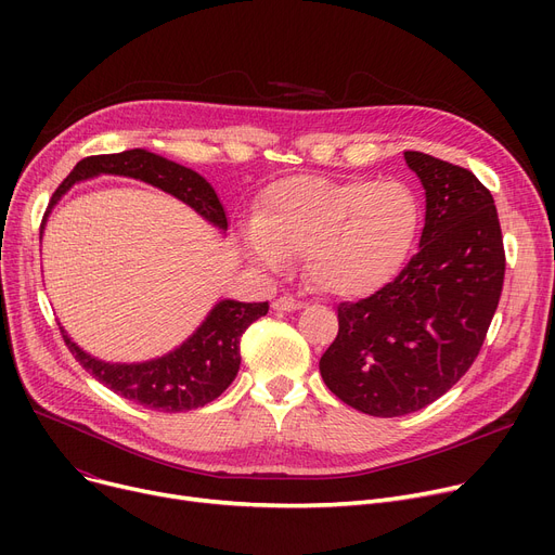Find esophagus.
I'll use <instances>...</instances> for the list:
<instances>
[{"label": "esophagus", "mask_w": 555, "mask_h": 555, "mask_svg": "<svg viewBox=\"0 0 555 555\" xmlns=\"http://www.w3.org/2000/svg\"><path fill=\"white\" fill-rule=\"evenodd\" d=\"M272 308L279 310V312H293V310H301V308H304V301H297V299H293V297H281V299H276V301L272 304Z\"/></svg>", "instance_id": "esophagus-1"}]
</instances>
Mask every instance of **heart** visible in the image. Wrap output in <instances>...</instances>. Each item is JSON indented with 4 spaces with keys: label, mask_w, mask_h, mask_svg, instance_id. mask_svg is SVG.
Segmentation results:
<instances>
[{
    "label": "heart",
    "mask_w": 555,
    "mask_h": 555,
    "mask_svg": "<svg viewBox=\"0 0 555 555\" xmlns=\"http://www.w3.org/2000/svg\"><path fill=\"white\" fill-rule=\"evenodd\" d=\"M418 204L400 182L293 175L260 195L243 227V247L270 270L304 254L308 279L335 297H364L387 285L410 256Z\"/></svg>",
    "instance_id": "obj_1"
}]
</instances>
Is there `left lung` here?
Returning <instances> with one entry per match:
<instances>
[{
  "label": "left lung",
  "mask_w": 555,
  "mask_h": 555,
  "mask_svg": "<svg viewBox=\"0 0 555 555\" xmlns=\"http://www.w3.org/2000/svg\"><path fill=\"white\" fill-rule=\"evenodd\" d=\"M404 162L425 189V227L404 270L358 304L319 360L326 387L369 416H404L450 391L479 356L504 285L490 191L470 170L418 151Z\"/></svg>",
  "instance_id": "left-lung-1"
}]
</instances>
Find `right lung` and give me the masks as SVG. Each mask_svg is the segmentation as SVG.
I'll return each mask as SVG.
<instances>
[{"label": "right lung", "instance_id": "1", "mask_svg": "<svg viewBox=\"0 0 555 555\" xmlns=\"http://www.w3.org/2000/svg\"><path fill=\"white\" fill-rule=\"evenodd\" d=\"M99 175H119L162 189L227 233V214L214 186L199 172L175 164L151 151L134 149L116 155L87 157L74 166L67 180L57 186L42 220V231L49 214L74 184L99 178ZM40 231V238H42ZM270 304H243L220 299L204 322L166 356L145 362H105L94 358L67 335L61 326L72 356L90 371L101 385L137 404L157 412H189L216 400L236 377L241 369V337L243 333L268 314Z\"/></svg>", "mask_w": 555, "mask_h": 555}]
</instances>
